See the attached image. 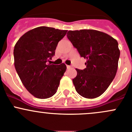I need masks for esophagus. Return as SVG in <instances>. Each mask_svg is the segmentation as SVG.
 <instances>
[{"mask_svg":"<svg viewBox=\"0 0 132 132\" xmlns=\"http://www.w3.org/2000/svg\"><path fill=\"white\" fill-rule=\"evenodd\" d=\"M66 68H67V69H70V68H71V66L67 65V66H66Z\"/></svg>","mask_w":132,"mask_h":132,"instance_id":"1","label":"esophagus"}]
</instances>
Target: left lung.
I'll return each mask as SVG.
<instances>
[{"label": "left lung", "mask_w": 132, "mask_h": 132, "mask_svg": "<svg viewBox=\"0 0 132 132\" xmlns=\"http://www.w3.org/2000/svg\"><path fill=\"white\" fill-rule=\"evenodd\" d=\"M67 37L87 61L83 70L76 69L73 79L76 91L86 98L102 95L116 75L120 51L114 38L93 29L69 30Z\"/></svg>", "instance_id": "left-lung-1"}]
</instances>
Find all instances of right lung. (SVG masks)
<instances>
[{
  "label": "right lung",
  "mask_w": 132,
  "mask_h": 132,
  "mask_svg": "<svg viewBox=\"0 0 132 132\" xmlns=\"http://www.w3.org/2000/svg\"><path fill=\"white\" fill-rule=\"evenodd\" d=\"M67 30L38 27L25 33L14 48L16 71L28 91L39 99L56 93L66 66L48 64Z\"/></svg>",
  "instance_id": "obj_1"
}]
</instances>
